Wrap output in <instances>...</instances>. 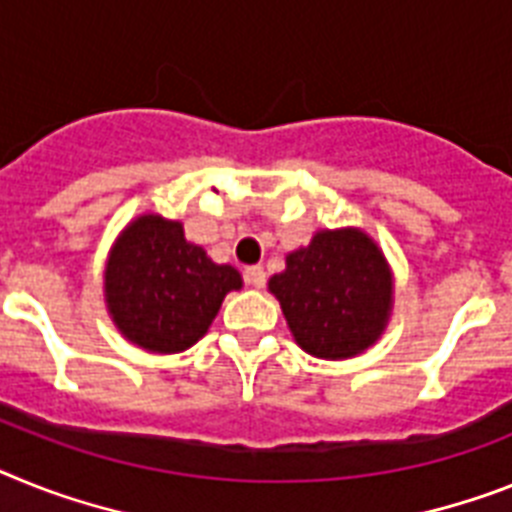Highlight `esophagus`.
<instances>
[{"mask_svg": "<svg viewBox=\"0 0 512 512\" xmlns=\"http://www.w3.org/2000/svg\"><path fill=\"white\" fill-rule=\"evenodd\" d=\"M244 281H247L249 286H255V289H263V286H265V270L260 268V265H252V268L244 270Z\"/></svg>", "mask_w": 512, "mask_h": 512, "instance_id": "34e87169", "label": "esophagus"}]
</instances>
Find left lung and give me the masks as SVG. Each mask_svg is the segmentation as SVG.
I'll list each match as a JSON object with an SVG mask.
<instances>
[{
  "label": "left lung",
  "instance_id": "8db88e82",
  "mask_svg": "<svg viewBox=\"0 0 512 512\" xmlns=\"http://www.w3.org/2000/svg\"><path fill=\"white\" fill-rule=\"evenodd\" d=\"M268 289L281 302L294 341L320 359H349L380 338L393 304V278L377 244L359 229L320 231L286 257Z\"/></svg>",
  "mask_w": 512,
  "mask_h": 512
}]
</instances>
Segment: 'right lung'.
<instances>
[{
  "label": "right lung",
  "instance_id": "obj_1",
  "mask_svg": "<svg viewBox=\"0 0 512 512\" xmlns=\"http://www.w3.org/2000/svg\"><path fill=\"white\" fill-rule=\"evenodd\" d=\"M234 289H242V276L187 242L182 223L161 216L132 221L106 265L111 317L127 341L153 354H176L200 341Z\"/></svg>",
  "mask_w": 512,
  "mask_h": 512
}]
</instances>
